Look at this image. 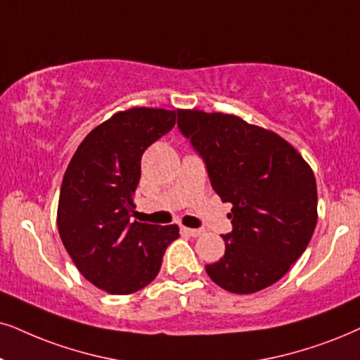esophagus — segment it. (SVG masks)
<instances>
[{
	"mask_svg": "<svg viewBox=\"0 0 360 360\" xmlns=\"http://www.w3.org/2000/svg\"><path fill=\"white\" fill-rule=\"evenodd\" d=\"M183 233L193 236V238H199V236L204 234L202 229H191V227H183Z\"/></svg>",
	"mask_w": 360,
	"mask_h": 360,
	"instance_id": "34e87169",
	"label": "esophagus"
}]
</instances>
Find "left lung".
<instances>
[{"label": "left lung", "mask_w": 360, "mask_h": 360, "mask_svg": "<svg viewBox=\"0 0 360 360\" xmlns=\"http://www.w3.org/2000/svg\"><path fill=\"white\" fill-rule=\"evenodd\" d=\"M177 126L206 162L233 231L206 272L222 289L252 294L274 284L301 257L317 224L311 166L279 134L239 116L177 109Z\"/></svg>", "instance_id": "1"}]
</instances>
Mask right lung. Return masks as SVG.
<instances>
[{"mask_svg": "<svg viewBox=\"0 0 360 360\" xmlns=\"http://www.w3.org/2000/svg\"><path fill=\"white\" fill-rule=\"evenodd\" d=\"M176 124V111L131 108L94 127L71 158L58 204V231L78 271L109 294L156 279L179 227L129 222L141 158Z\"/></svg>", "mask_w": 360, "mask_h": 360, "instance_id": "obj_1", "label": "right lung"}]
</instances>
